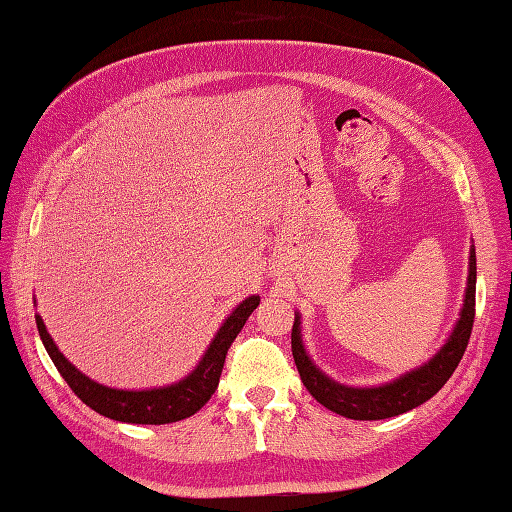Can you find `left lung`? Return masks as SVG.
Instances as JSON below:
<instances>
[{"label": "left lung", "instance_id": "8db88e82", "mask_svg": "<svg viewBox=\"0 0 512 512\" xmlns=\"http://www.w3.org/2000/svg\"><path fill=\"white\" fill-rule=\"evenodd\" d=\"M475 318V248H471L469 257V281L465 292V307L454 334L449 336L445 347L438 351L434 358L425 366L417 368V371L406 373L399 377L397 382L377 386V388H347L336 382H331L318 368L307 358L301 342L299 331V316L294 318L292 325V355L294 364L299 368V375L303 379L305 388L310 390V395L323 403L331 412L340 414V417L355 419V421H379L390 419L397 414L408 412L412 408L421 406L430 397H434L441 390L451 373L456 371L462 355L471 338Z\"/></svg>", "mask_w": 512, "mask_h": 512}]
</instances>
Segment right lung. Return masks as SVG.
I'll list each match as a JSON object with an SVG mask.
<instances>
[{"mask_svg": "<svg viewBox=\"0 0 512 512\" xmlns=\"http://www.w3.org/2000/svg\"><path fill=\"white\" fill-rule=\"evenodd\" d=\"M259 296H248L246 301L235 307V312L224 320L218 336L213 338L211 347L207 349L205 358L200 360L196 371L168 388H152V390H115L102 384L91 382L89 377L82 375L76 366L67 362L65 355L56 349L52 336L47 334L41 316H37L39 336L45 344L47 353L63 375L69 388L76 392L82 403H87L102 417H109L124 423H141V425H163L192 417L205 403L211 399L218 388L224 360L231 349L233 340L240 334L248 316L257 310Z\"/></svg>", "mask_w": 512, "mask_h": 512, "instance_id": "obj_1", "label": "right lung"}]
</instances>
